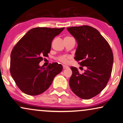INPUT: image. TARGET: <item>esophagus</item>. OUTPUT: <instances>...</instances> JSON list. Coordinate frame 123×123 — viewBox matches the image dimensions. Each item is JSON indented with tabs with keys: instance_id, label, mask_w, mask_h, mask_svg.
Returning a JSON list of instances; mask_svg holds the SVG:
<instances>
[{
	"instance_id": "1",
	"label": "esophagus",
	"mask_w": 123,
	"mask_h": 123,
	"mask_svg": "<svg viewBox=\"0 0 123 123\" xmlns=\"http://www.w3.org/2000/svg\"><path fill=\"white\" fill-rule=\"evenodd\" d=\"M69 68V67L66 66V65H63V69H68Z\"/></svg>"
}]
</instances>
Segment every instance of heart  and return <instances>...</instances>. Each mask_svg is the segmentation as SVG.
Here are the masks:
<instances>
[{
  "instance_id": "b5f03b06",
  "label": "heart",
  "mask_w": 123,
  "mask_h": 123,
  "mask_svg": "<svg viewBox=\"0 0 123 123\" xmlns=\"http://www.w3.org/2000/svg\"><path fill=\"white\" fill-rule=\"evenodd\" d=\"M68 58H69L68 57L65 56V55H61V56L58 57L57 60L61 63H63V64H67L68 63Z\"/></svg>"
}]
</instances>
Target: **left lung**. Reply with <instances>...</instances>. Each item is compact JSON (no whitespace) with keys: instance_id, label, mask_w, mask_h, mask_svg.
<instances>
[{"instance_id":"1","label":"left lung","mask_w":123,"mask_h":123,"mask_svg":"<svg viewBox=\"0 0 123 123\" xmlns=\"http://www.w3.org/2000/svg\"><path fill=\"white\" fill-rule=\"evenodd\" d=\"M67 29L78 43L74 59L87 68L80 74L77 68L71 67L73 73L69 80L70 87L80 98L91 99L105 87L110 80L113 62L112 51L105 38L94 28L83 25Z\"/></svg>"}]
</instances>
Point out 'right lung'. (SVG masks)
<instances>
[{
  "label": "right lung",
  "mask_w": 123,
  "mask_h": 123,
  "mask_svg": "<svg viewBox=\"0 0 123 123\" xmlns=\"http://www.w3.org/2000/svg\"><path fill=\"white\" fill-rule=\"evenodd\" d=\"M37 27L29 30L16 43L11 53L10 73L23 92L37 95L50 87L54 78L62 70V65L50 63L40 66L48 57L53 38L64 29Z\"/></svg>",
  "instance_id": "1"
}]
</instances>
